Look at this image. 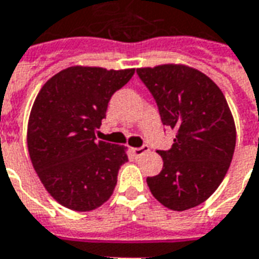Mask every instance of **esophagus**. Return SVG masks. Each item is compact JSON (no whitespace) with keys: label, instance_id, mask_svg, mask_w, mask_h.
I'll return each instance as SVG.
<instances>
[{"label":"esophagus","instance_id":"esophagus-1","mask_svg":"<svg viewBox=\"0 0 259 259\" xmlns=\"http://www.w3.org/2000/svg\"><path fill=\"white\" fill-rule=\"evenodd\" d=\"M148 150H150V148H148V146H146V144H144V146H142V147L132 148V151H133V154H135L136 157H140V155H143L144 153H147Z\"/></svg>","mask_w":259,"mask_h":259}]
</instances>
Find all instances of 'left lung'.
<instances>
[{
  "label": "left lung",
  "instance_id": "1",
  "mask_svg": "<svg viewBox=\"0 0 259 259\" xmlns=\"http://www.w3.org/2000/svg\"><path fill=\"white\" fill-rule=\"evenodd\" d=\"M136 73L155 99L162 124L175 130L172 147L158 150L164 165L158 175L147 177L150 191L172 210L203 203L222 184L236 147V126L223 92L186 66Z\"/></svg>",
  "mask_w": 259,
  "mask_h": 259
}]
</instances>
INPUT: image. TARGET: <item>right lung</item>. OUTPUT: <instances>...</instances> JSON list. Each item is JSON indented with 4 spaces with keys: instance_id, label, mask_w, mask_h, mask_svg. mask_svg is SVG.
Returning <instances> with one entry per match:
<instances>
[{
    "instance_id": "right-lung-1",
    "label": "right lung",
    "mask_w": 259,
    "mask_h": 259,
    "mask_svg": "<svg viewBox=\"0 0 259 259\" xmlns=\"http://www.w3.org/2000/svg\"><path fill=\"white\" fill-rule=\"evenodd\" d=\"M135 70L70 67L49 79L36 97L28 148L48 192L71 210H94L111 198L124 147L97 140L112 95Z\"/></svg>"
}]
</instances>
